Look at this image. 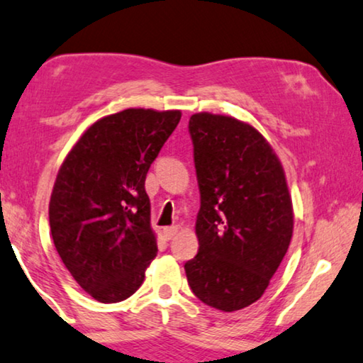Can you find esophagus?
<instances>
[{
	"mask_svg": "<svg viewBox=\"0 0 363 363\" xmlns=\"http://www.w3.org/2000/svg\"><path fill=\"white\" fill-rule=\"evenodd\" d=\"M177 233H178V226H167V228H164V238L167 239V240L174 239V238L177 236Z\"/></svg>",
	"mask_w": 363,
	"mask_h": 363,
	"instance_id": "1",
	"label": "esophagus"
}]
</instances>
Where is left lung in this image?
I'll return each mask as SVG.
<instances>
[{"label": "left lung", "instance_id": "obj_1", "mask_svg": "<svg viewBox=\"0 0 363 363\" xmlns=\"http://www.w3.org/2000/svg\"><path fill=\"white\" fill-rule=\"evenodd\" d=\"M201 191L199 252L185 263L202 303L233 313L262 298L287 253L294 208L277 156L252 125L231 116L189 118Z\"/></svg>", "mask_w": 363, "mask_h": 363}]
</instances>
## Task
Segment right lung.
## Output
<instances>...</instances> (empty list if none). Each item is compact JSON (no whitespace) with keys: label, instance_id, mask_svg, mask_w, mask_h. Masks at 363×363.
<instances>
[{"label":"right lung","instance_id":"right-lung-1","mask_svg":"<svg viewBox=\"0 0 363 363\" xmlns=\"http://www.w3.org/2000/svg\"><path fill=\"white\" fill-rule=\"evenodd\" d=\"M180 111L129 108L99 119L68 152L49 202L54 245L69 274L100 303L135 294L157 244L146 174Z\"/></svg>","mask_w":363,"mask_h":363}]
</instances>
